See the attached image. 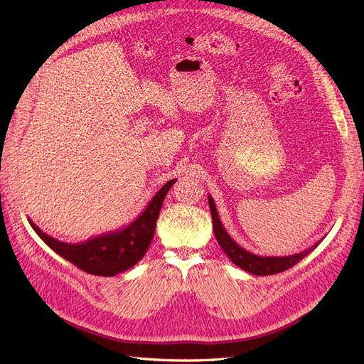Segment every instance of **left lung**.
<instances>
[{"mask_svg":"<svg viewBox=\"0 0 364 364\" xmlns=\"http://www.w3.org/2000/svg\"><path fill=\"white\" fill-rule=\"evenodd\" d=\"M208 202H209V211H211V215H213V229L220 247L223 249V252L229 257V259L235 264V266L243 269L245 272L257 274V277H267V274L279 273L296 266L297 262H299L302 258H305L308 253L313 252L322 241L318 240L317 243H314L311 247H308L306 250H302L299 253H294V255H289V257L255 255V253H250L249 250L238 246V243H235L232 237L228 234V230L222 225V220L218 217L217 208L211 196H208Z\"/></svg>","mask_w":364,"mask_h":364,"instance_id":"8db88e82","label":"left lung"}]
</instances>
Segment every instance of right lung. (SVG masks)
I'll return each mask as SVG.
<instances>
[{
    "mask_svg": "<svg viewBox=\"0 0 364 364\" xmlns=\"http://www.w3.org/2000/svg\"><path fill=\"white\" fill-rule=\"evenodd\" d=\"M174 182L176 179H171L165 183L153 196L144 211L126 228L97 235L91 240L82 241V243H63V241L42 232L31 220L28 222L35 232L43 240V243L62 258L73 262L74 266L83 272L97 274V277H115V274L134 267L146 255L153 234H155L161 206Z\"/></svg>",
    "mask_w": 364,
    "mask_h": 364,
    "instance_id": "obj_1",
    "label": "right lung"
}]
</instances>
